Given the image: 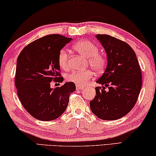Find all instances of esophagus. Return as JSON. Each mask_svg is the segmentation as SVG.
Instances as JSON below:
<instances>
[{
  "label": "esophagus",
  "instance_id": "obj_1",
  "mask_svg": "<svg viewBox=\"0 0 156 156\" xmlns=\"http://www.w3.org/2000/svg\"><path fill=\"white\" fill-rule=\"evenodd\" d=\"M83 87H81V86H76V89L77 91H81L82 90H83Z\"/></svg>",
  "mask_w": 156,
  "mask_h": 156
}]
</instances>
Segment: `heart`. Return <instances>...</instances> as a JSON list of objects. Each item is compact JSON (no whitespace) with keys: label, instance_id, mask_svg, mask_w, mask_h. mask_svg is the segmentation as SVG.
<instances>
[{"label":"heart","instance_id":"heart-1","mask_svg":"<svg viewBox=\"0 0 156 156\" xmlns=\"http://www.w3.org/2000/svg\"><path fill=\"white\" fill-rule=\"evenodd\" d=\"M74 50L80 55L88 58V63L97 73H103L107 64V60L103 55L99 54V48L95 44L88 40H82L73 45ZM58 63L63 70L68 68L69 55L64 48L61 49L58 54ZM94 75L92 69L83 71H72L66 75V80L75 83L77 86H84L93 78Z\"/></svg>","mask_w":156,"mask_h":156}]
</instances>
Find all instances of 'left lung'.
Wrapping results in <instances>:
<instances>
[{
	"mask_svg": "<svg viewBox=\"0 0 156 156\" xmlns=\"http://www.w3.org/2000/svg\"><path fill=\"white\" fill-rule=\"evenodd\" d=\"M107 55V66L97 83L91 111L104 120H115L129 113L142 88V73L136 55L126 42L107 34H97ZM106 87L108 89H106Z\"/></svg>",
	"mask_w": 156,
	"mask_h": 156,
	"instance_id": "obj_1",
	"label": "left lung"
}]
</instances>
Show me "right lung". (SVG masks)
<instances>
[{
	"instance_id": "1",
	"label": "right lung",
	"mask_w": 156,
	"mask_h": 156,
	"mask_svg": "<svg viewBox=\"0 0 156 156\" xmlns=\"http://www.w3.org/2000/svg\"><path fill=\"white\" fill-rule=\"evenodd\" d=\"M72 38L49 34L25 46L17 58L15 86L25 109L34 118L51 121L64 113L75 84L66 82L52 88L50 83H62L58 54Z\"/></svg>"
}]
</instances>
